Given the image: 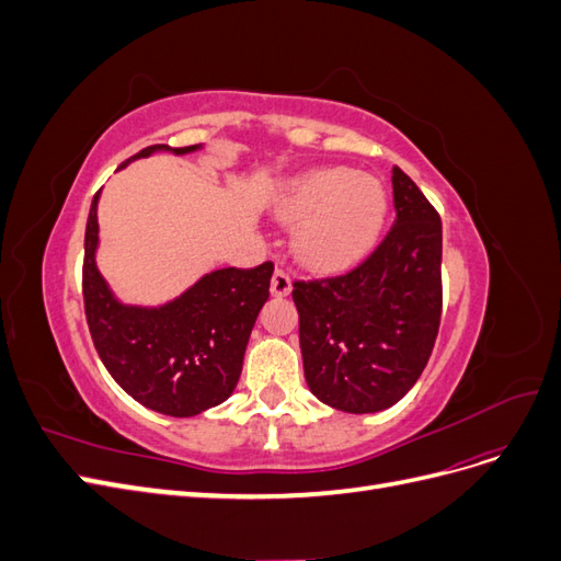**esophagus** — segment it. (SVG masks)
<instances>
[{
	"label": "esophagus",
	"instance_id": "esophagus-1",
	"mask_svg": "<svg viewBox=\"0 0 561 561\" xmlns=\"http://www.w3.org/2000/svg\"><path fill=\"white\" fill-rule=\"evenodd\" d=\"M293 290V280L287 276V271L276 268L274 276H271V295L274 297H287Z\"/></svg>",
	"mask_w": 561,
	"mask_h": 561
}]
</instances>
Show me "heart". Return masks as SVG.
Here are the masks:
<instances>
[{"label": "heart", "mask_w": 561, "mask_h": 561, "mask_svg": "<svg viewBox=\"0 0 561 561\" xmlns=\"http://www.w3.org/2000/svg\"><path fill=\"white\" fill-rule=\"evenodd\" d=\"M278 217L297 225L293 248L301 264L342 271L375 248L386 222L383 184L351 168H313L287 182Z\"/></svg>", "instance_id": "b5f03b06"}]
</instances>
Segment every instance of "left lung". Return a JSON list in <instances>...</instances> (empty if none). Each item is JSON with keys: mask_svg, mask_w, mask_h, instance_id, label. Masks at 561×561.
<instances>
[{"mask_svg": "<svg viewBox=\"0 0 561 561\" xmlns=\"http://www.w3.org/2000/svg\"><path fill=\"white\" fill-rule=\"evenodd\" d=\"M396 225L344 276L295 280L304 377L334 410L371 414L407 396L443 316V222L393 165Z\"/></svg>", "mask_w": 561, "mask_h": 561, "instance_id": "1", "label": "left lung"}]
</instances>
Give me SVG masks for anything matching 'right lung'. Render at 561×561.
Returning a JSON list of instances; mask_svg holds the SVG:
<instances>
[{"instance_id": "1", "label": "right lung", "mask_w": 561, "mask_h": 561, "mask_svg": "<svg viewBox=\"0 0 561 561\" xmlns=\"http://www.w3.org/2000/svg\"><path fill=\"white\" fill-rule=\"evenodd\" d=\"M201 147L151 145L124 165L154 151L182 157ZM98 201L100 192L93 196L83 241V309L100 360L133 400L159 414L196 416L225 402L239 383L274 264L217 268L173 301L133 307L114 297L95 264Z\"/></svg>"}]
</instances>
